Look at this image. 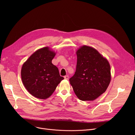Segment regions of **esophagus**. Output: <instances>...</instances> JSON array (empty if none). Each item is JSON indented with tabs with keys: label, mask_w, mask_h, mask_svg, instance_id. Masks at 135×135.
<instances>
[{
	"label": "esophagus",
	"mask_w": 135,
	"mask_h": 135,
	"mask_svg": "<svg viewBox=\"0 0 135 135\" xmlns=\"http://www.w3.org/2000/svg\"><path fill=\"white\" fill-rule=\"evenodd\" d=\"M64 78H65V79L68 80V78H69V76H68V75H65V76H64Z\"/></svg>",
	"instance_id": "34e87169"
}]
</instances>
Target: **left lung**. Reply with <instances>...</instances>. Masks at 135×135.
<instances>
[{
	"label": "left lung",
	"mask_w": 135,
	"mask_h": 135,
	"mask_svg": "<svg viewBox=\"0 0 135 135\" xmlns=\"http://www.w3.org/2000/svg\"><path fill=\"white\" fill-rule=\"evenodd\" d=\"M74 75L69 79L76 96L81 101H93L107 90L111 79L107 60L96 49L84 45L78 50Z\"/></svg>",
	"instance_id": "8db88e82"
}]
</instances>
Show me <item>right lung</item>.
Here are the masks:
<instances>
[{
	"label": "right lung",
	"mask_w": 135,
	"mask_h": 135,
	"mask_svg": "<svg viewBox=\"0 0 135 135\" xmlns=\"http://www.w3.org/2000/svg\"><path fill=\"white\" fill-rule=\"evenodd\" d=\"M56 54L49 47L33 53L21 69V78L26 89L33 96L46 99L55 91L64 78L58 68L52 63Z\"/></svg>",
	"instance_id": "add662e5"
}]
</instances>
